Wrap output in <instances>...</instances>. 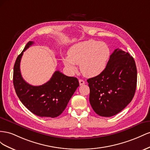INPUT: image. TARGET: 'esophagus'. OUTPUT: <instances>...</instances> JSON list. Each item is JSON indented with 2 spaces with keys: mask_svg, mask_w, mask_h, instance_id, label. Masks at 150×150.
<instances>
[{
  "mask_svg": "<svg viewBox=\"0 0 150 150\" xmlns=\"http://www.w3.org/2000/svg\"><path fill=\"white\" fill-rule=\"evenodd\" d=\"M79 83H80V85H82L85 84V81L83 80L80 79L79 80Z\"/></svg>",
  "mask_w": 150,
  "mask_h": 150,
  "instance_id": "esophagus-1",
  "label": "esophagus"
}]
</instances>
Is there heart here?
Instances as JSON below:
<instances>
[{
    "label": "heart",
    "mask_w": 150,
    "mask_h": 150,
    "mask_svg": "<svg viewBox=\"0 0 150 150\" xmlns=\"http://www.w3.org/2000/svg\"><path fill=\"white\" fill-rule=\"evenodd\" d=\"M68 57L63 58V62L71 73H75L80 65L83 75L93 77L104 70L110 55L108 46L103 42L89 40L73 45L68 51Z\"/></svg>",
    "instance_id": "obj_1"
}]
</instances>
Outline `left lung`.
Wrapping results in <instances>:
<instances>
[{"label": "left lung", "mask_w": 150, "mask_h": 150, "mask_svg": "<svg viewBox=\"0 0 150 150\" xmlns=\"http://www.w3.org/2000/svg\"><path fill=\"white\" fill-rule=\"evenodd\" d=\"M89 101L96 113L110 117L120 112L133 98L137 84L134 58L126 51L115 49L101 74L87 80Z\"/></svg>", "instance_id": "1"}]
</instances>
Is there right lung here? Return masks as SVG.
I'll use <instances>...</instances> for the list:
<instances>
[{
  "label": "right lung",
  "mask_w": 150,
  "mask_h": 150,
  "mask_svg": "<svg viewBox=\"0 0 150 150\" xmlns=\"http://www.w3.org/2000/svg\"><path fill=\"white\" fill-rule=\"evenodd\" d=\"M34 43L29 41L17 58L13 73V83L17 96L32 113L40 117H56L65 109L73 94L79 86L78 79L55 71L51 79L40 86H33L22 77L20 63L24 51Z\"/></svg>",
  "instance_id": "add662e5"
}]
</instances>
